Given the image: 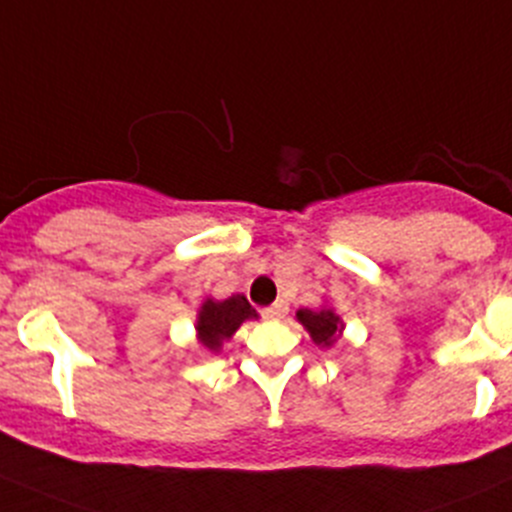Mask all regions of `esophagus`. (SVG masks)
<instances>
[{
  "mask_svg": "<svg viewBox=\"0 0 512 512\" xmlns=\"http://www.w3.org/2000/svg\"><path fill=\"white\" fill-rule=\"evenodd\" d=\"M285 312H287V302L285 300H277L275 305L267 307L265 315L270 317V320H277V317H282V315H285Z\"/></svg>",
  "mask_w": 512,
  "mask_h": 512,
  "instance_id": "1",
  "label": "esophagus"
}]
</instances>
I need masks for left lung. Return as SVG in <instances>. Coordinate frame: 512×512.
<instances>
[{
	"instance_id": "left-lung-1",
	"label": "left lung",
	"mask_w": 512,
	"mask_h": 512,
	"mask_svg": "<svg viewBox=\"0 0 512 512\" xmlns=\"http://www.w3.org/2000/svg\"><path fill=\"white\" fill-rule=\"evenodd\" d=\"M295 320L305 327L307 335L312 337L317 347H332L342 337V330H345L342 317L327 305L317 307V310L302 307V310L295 312Z\"/></svg>"
}]
</instances>
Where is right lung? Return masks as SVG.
<instances>
[{
  "mask_svg": "<svg viewBox=\"0 0 512 512\" xmlns=\"http://www.w3.org/2000/svg\"><path fill=\"white\" fill-rule=\"evenodd\" d=\"M257 317L255 307L247 302L245 295H232L227 300H215L207 297L197 310L195 337L207 352L217 355L227 340H232L245 320Z\"/></svg>",
  "mask_w": 512,
  "mask_h": 512,
  "instance_id": "add662e5",
  "label": "right lung"
}]
</instances>
